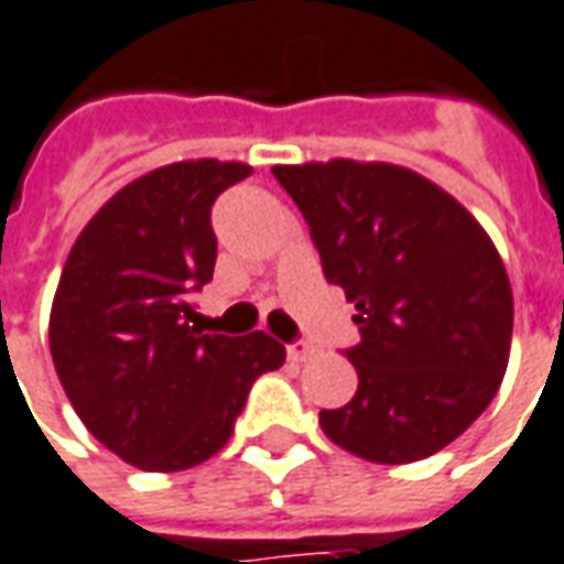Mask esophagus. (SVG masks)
I'll list each match as a JSON object with an SVG mask.
<instances>
[{
	"label": "esophagus",
	"mask_w": 564,
	"mask_h": 564,
	"mask_svg": "<svg viewBox=\"0 0 564 564\" xmlns=\"http://www.w3.org/2000/svg\"><path fill=\"white\" fill-rule=\"evenodd\" d=\"M286 357L293 364H305V360L314 357V345H308V341H293V345H286Z\"/></svg>",
	"instance_id": "34e87169"
}]
</instances>
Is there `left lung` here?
I'll return each mask as SVG.
<instances>
[{
	"instance_id": "8db88e82",
	"label": "left lung",
	"mask_w": 564,
	"mask_h": 564,
	"mask_svg": "<svg viewBox=\"0 0 564 564\" xmlns=\"http://www.w3.org/2000/svg\"><path fill=\"white\" fill-rule=\"evenodd\" d=\"M271 171L305 216L326 281L357 308V393L323 409V433L376 464L446 448L495 400L510 360L513 290L498 247L446 188L400 164Z\"/></svg>"
}]
</instances>
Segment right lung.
I'll return each instance as SVG.
<instances>
[{
	"instance_id": "add662e5",
	"label": "right lung",
	"mask_w": 564,
	"mask_h": 564,
	"mask_svg": "<svg viewBox=\"0 0 564 564\" xmlns=\"http://www.w3.org/2000/svg\"><path fill=\"white\" fill-rule=\"evenodd\" d=\"M250 173L216 159L155 167L118 188L66 256L48 321L57 378L82 424L149 474L214 458L250 384L286 360L269 333L188 323V299L214 278L210 207Z\"/></svg>"
}]
</instances>
